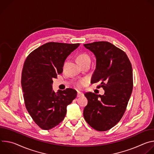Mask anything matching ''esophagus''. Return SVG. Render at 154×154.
Returning <instances> with one entry per match:
<instances>
[{"label":"esophagus","mask_w":154,"mask_h":154,"mask_svg":"<svg viewBox=\"0 0 154 154\" xmlns=\"http://www.w3.org/2000/svg\"><path fill=\"white\" fill-rule=\"evenodd\" d=\"M83 96V93H82V92H80V91H77V97H81V96Z\"/></svg>","instance_id":"obj_1"}]
</instances>
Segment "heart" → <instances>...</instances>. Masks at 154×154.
Here are the masks:
<instances>
[{"instance_id":"1","label":"heart","mask_w":154,"mask_h":154,"mask_svg":"<svg viewBox=\"0 0 154 154\" xmlns=\"http://www.w3.org/2000/svg\"><path fill=\"white\" fill-rule=\"evenodd\" d=\"M77 60L79 61L80 64L86 63V62H90L91 63V58L88 54H87L86 53H82L79 54L77 56ZM87 80L85 79L81 80L79 81L78 82L76 83V87L79 89H81L86 84Z\"/></svg>"}]
</instances>
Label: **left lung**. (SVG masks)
<instances>
[{
  "mask_svg": "<svg viewBox=\"0 0 154 154\" xmlns=\"http://www.w3.org/2000/svg\"><path fill=\"white\" fill-rule=\"evenodd\" d=\"M96 58L92 83L100 82L103 95L85 94L88 104L83 116L92 128L106 131L113 127L123 116L133 89V72L126 54L107 41L85 44Z\"/></svg>",
  "mask_w": 154,
  "mask_h": 154,
  "instance_id": "8db88e82",
  "label": "left lung"
}]
</instances>
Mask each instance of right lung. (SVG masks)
Returning a JSON list of instances; mask_svg holds the SVG:
<instances>
[{
	"instance_id": "1",
	"label": "right lung",
	"mask_w": 154,
	"mask_h": 154,
	"mask_svg": "<svg viewBox=\"0 0 154 154\" xmlns=\"http://www.w3.org/2000/svg\"><path fill=\"white\" fill-rule=\"evenodd\" d=\"M79 43L50 42L32 51L22 71L21 85L26 109L34 122L43 130L58 125L66 114V107L77 96L71 88L52 90L54 78L63 72L64 61Z\"/></svg>"
}]
</instances>
